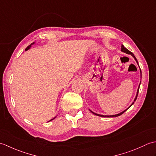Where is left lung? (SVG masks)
<instances>
[{
    "label": "left lung",
    "instance_id": "8db88e82",
    "mask_svg": "<svg viewBox=\"0 0 156 156\" xmlns=\"http://www.w3.org/2000/svg\"><path fill=\"white\" fill-rule=\"evenodd\" d=\"M121 51H122V52H124V53H126V54H130V55H131L132 56H133V57L134 58V59H135V61L137 62V64H138V62H137V59H136V58H135V56L133 55V54L132 52H131L129 50H128V49L126 48H125L124 47V45H121ZM139 65V64H138ZM140 73H141V69H140ZM140 84H141V82H140V85H139V87H138V89H137V94H136V97H135V99H134V102L136 101V99H137V95H138V93H139V89H140ZM134 102H133V103H132L130 106H129V107H128L127 109H125V111H123L122 112H120V113H119V114H117V115H99V114H97V113H95V112H92V111H90L93 114H94L95 115H97V116H99V117H118V116H120V115H121L122 113H123V112H125L127 110L128 108H130L132 105H133V104H134Z\"/></svg>",
    "mask_w": 156,
    "mask_h": 156
}]
</instances>
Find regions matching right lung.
Instances as JSON below:
<instances>
[{
	"mask_svg": "<svg viewBox=\"0 0 156 156\" xmlns=\"http://www.w3.org/2000/svg\"><path fill=\"white\" fill-rule=\"evenodd\" d=\"M35 44V43L34 42V43H33V44H31L30 45H29V46H28V47H27V48H26V49H25V51H27V50H28V49H30V48L31 47V45H33V44ZM55 118V117H54V119H51V120H50V121H52V120H53V119H54Z\"/></svg>",
	"mask_w": 156,
	"mask_h": 156,
	"instance_id": "add662e5",
	"label": "right lung"
}]
</instances>
